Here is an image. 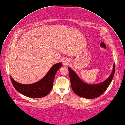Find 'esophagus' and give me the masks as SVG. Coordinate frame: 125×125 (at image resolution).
Here are the masks:
<instances>
[{
    "mask_svg": "<svg viewBox=\"0 0 125 125\" xmlns=\"http://www.w3.org/2000/svg\"><path fill=\"white\" fill-rule=\"evenodd\" d=\"M64 62V63H66V62Z\"/></svg>",
    "mask_w": 125,
    "mask_h": 125,
    "instance_id": "obj_1",
    "label": "esophagus"
}]
</instances>
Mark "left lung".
I'll return each instance as SVG.
<instances>
[{"mask_svg": "<svg viewBox=\"0 0 125 125\" xmlns=\"http://www.w3.org/2000/svg\"><path fill=\"white\" fill-rule=\"evenodd\" d=\"M68 68L71 87L74 93L83 98L93 99L103 94L111 83L115 73V65L114 63L113 71L108 79L97 84H88L83 83L70 68Z\"/></svg>", "mask_w": 125, "mask_h": 125, "instance_id": "left-lung-1", "label": "left lung"}]
</instances>
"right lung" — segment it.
Segmentation results:
<instances>
[{"instance_id":"add662e5","label":"right lung","mask_w":125,"mask_h":125,"mask_svg":"<svg viewBox=\"0 0 125 125\" xmlns=\"http://www.w3.org/2000/svg\"><path fill=\"white\" fill-rule=\"evenodd\" d=\"M62 66L61 63L54 64L42 80L33 84H21L15 81L11 76L10 79L15 89L21 94L32 98H42L47 95L53 88L55 76Z\"/></svg>"}]
</instances>
